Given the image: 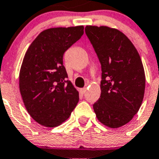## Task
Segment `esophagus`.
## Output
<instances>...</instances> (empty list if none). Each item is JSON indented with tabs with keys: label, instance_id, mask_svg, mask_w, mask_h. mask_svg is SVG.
<instances>
[{
	"label": "esophagus",
	"instance_id": "1",
	"mask_svg": "<svg viewBox=\"0 0 159 159\" xmlns=\"http://www.w3.org/2000/svg\"><path fill=\"white\" fill-rule=\"evenodd\" d=\"M86 91H87V89H86V88H84V89H80V92H81L82 93H85Z\"/></svg>",
	"mask_w": 159,
	"mask_h": 159
}]
</instances>
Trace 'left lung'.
<instances>
[{
    "instance_id": "left-lung-1",
    "label": "left lung",
    "mask_w": 159,
    "mask_h": 159,
    "mask_svg": "<svg viewBox=\"0 0 159 159\" xmlns=\"http://www.w3.org/2000/svg\"><path fill=\"white\" fill-rule=\"evenodd\" d=\"M102 68L101 94L93 104L104 125L119 128L138 112L145 93L146 77L139 53L122 32L107 26H86Z\"/></svg>"
}]
</instances>
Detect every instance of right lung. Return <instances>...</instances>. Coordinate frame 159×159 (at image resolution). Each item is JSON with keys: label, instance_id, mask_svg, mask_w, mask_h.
I'll list each match as a JSON object with an SVG mask.
<instances>
[{"label": "right lung", "instance_id": "add662e5", "mask_svg": "<svg viewBox=\"0 0 159 159\" xmlns=\"http://www.w3.org/2000/svg\"><path fill=\"white\" fill-rule=\"evenodd\" d=\"M83 25L43 30L29 45L19 72V90L27 111L45 127L70 117L79 93L63 66V55L83 34Z\"/></svg>", "mask_w": 159, "mask_h": 159}]
</instances>
